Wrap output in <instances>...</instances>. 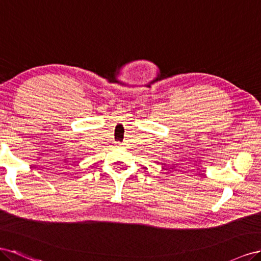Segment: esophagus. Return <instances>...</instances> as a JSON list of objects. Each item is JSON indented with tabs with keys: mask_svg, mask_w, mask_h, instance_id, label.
Masks as SVG:
<instances>
[{
	"mask_svg": "<svg viewBox=\"0 0 261 261\" xmlns=\"http://www.w3.org/2000/svg\"><path fill=\"white\" fill-rule=\"evenodd\" d=\"M120 145H121V144H120Z\"/></svg>",
	"mask_w": 261,
	"mask_h": 261,
	"instance_id": "obj_1",
	"label": "esophagus"
}]
</instances>
